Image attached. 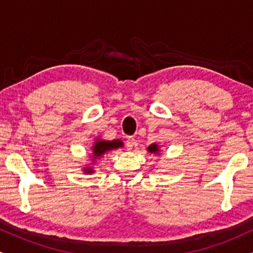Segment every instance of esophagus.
Instances as JSON below:
<instances>
[{"instance_id": "1", "label": "esophagus", "mask_w": 253, "mask_h": 253, "mask_svg": "<svg viewBox=\"0 0 253 253\" xmlns=\"http://www.w3.org/2000/svg\"><path fill=\"white\" fill-rule=\"evenodd\" d=\"M134 145H135V139L134 138H132V136H130V138L127 139V141H126L127 150H132V148L134 147Z\"/></svg>"}]
</instances>
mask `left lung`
<instances>
[{
    "label": "left lung",
    "mask_w": 253,
    "mask_h": 253,
    "mask_svg": "<svg viewBox=\"0 0 253 253\" xmlns=\"http://www.w3.org/2000/svg\"><path fill=\"white\" fill-rule=\"evenodd\" d=\"M147 151L150 152V153H152V154H157V156H160V153H161V150H160L159 145H158V144L150 145L147 147Z\"/></svg>",
    "instance_id": "left-lung-1"
}]
</instances>
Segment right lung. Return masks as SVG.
Instances as JSON below:
<instances>
[{
    "mask_svg": "<svg viewBox=\"0 0 253 253\" xmlns=\"http://www.w3.org/2000/svg\"><path fill=\"white\" fill-rule=\"evenodd\" d=\"M119 147H124V142L121 141V140H112V141H109V140H103L101 138H96L94 140L93 142V146H92V154H90V161H92V164L95 163L97 159H100V158H102L105 154H107L108 152L113 151V150H118ZM93 165H89V166H86L82 169V171L84 173H87V174H89V173H94L95 172V169H94V167H92Z\"/></svg>",
    "mask_w": 253,
    "mask_h": 253,
    "instance_id": "right-lung-1",
    "label": "right lung"
}]
</instances>
